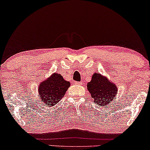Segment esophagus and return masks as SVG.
I'll list each match as a JSON object with an SVG mask.
<instances>
[{
  "label": "esophagus",
  "mask_w": 150,
  "mask_h": 150,
  "mask_svg": "<svg viewBox=\"0 0 150 150\" xmlns=\"http://www.w3.org/2000/svg\"><path fill=\"white\" fill-rule=\"evenodd\" d=\"M76 85H82V82L81 81H75Z\"/></svg>",
  "instance_id": "esophagus-1"
}]
</instances>
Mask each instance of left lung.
<instances>
[{"label":"left lung","mask_w":150,"mask_h":150,"mask_svg":"<svg viewBox=\"0 0 150 150\" xmlns=\"http://www.w3.org/2000/svg\"><path fill=\"white\" fill-rule=\"evenodd\" d=\"M87 89L94 101L99 105L112 102L117 91L115 84L99 73L93 74L91 81L87 83Z\"/></svg>","instance_id":"obj_1"}]
</instances>
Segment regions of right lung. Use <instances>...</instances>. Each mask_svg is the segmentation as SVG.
<instances>
[{
	"label": "right lung",
	"mask_w": 150,
	"mask_h": 150,
	"mask_svg": "<svg viewBox=\"0 0 150 150\" xmlns=\"http://www.w3.org/2000/svg\"><path fill=\"white\" fill-rule=\"evenodd\" d=\"M69 86L70 82L64 79L60 74H53L39 85L41 101L49 107L54 106L64 97Z\"/></svg>",
	"instance_id": "obj_1"
}]
</instances>
